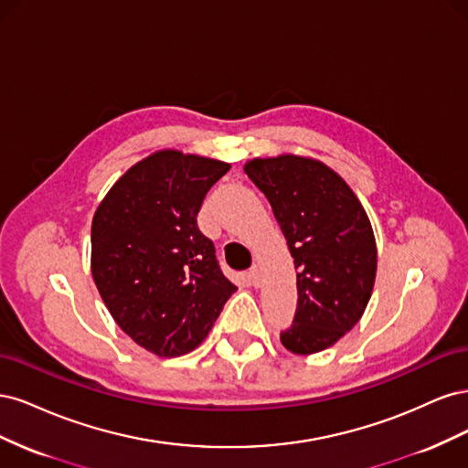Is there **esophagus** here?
<instances>
[{"mask_svg": "<svg viewBox=\"0 0 468 468\" xmlns=\"http://www.w3.org/2000/svg\"><path fill=\"white\" fill-rule=\"evenodd\" d=\"M248 279H250V282L253 287H260V282H261V271H260V267L258 265H253L250 271H248Z\"/></svg>", "mask_w": 468, "mask_h": 468, "instance_id": "1", "label": "esophagus"}]
</instances>
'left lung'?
I'll return each mask as SVG.
<instances>
[{"label": "left lung", "mask_w": 468, "mask_h": 468, "mask_svg": "<svg viewBox=\"0 0 468 468\" xmlns=\"http://www.w3.org/2000/svg\"><path fill=\"white\" fill-rule=\"evenodd\" d=\"M244 172L267 197L296 269L299 308L281 344L313 356L356 325L377 277V242L369 217L330 165L310 155L253 158Z\"/></svg>", "instance_id": "left-lung-1"}]
</instances>
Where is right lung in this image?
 <instances>
[{"mask_svg":"<svg viewBox=\"0 0 468 468\" xmlns=\"http://www.w3.org/2000/svg\"><path fill=\"white\" fill-rule=\"evenodd\" d=\"M230 164L165 148L131 165L91 222V275L119 328L158 357L203 344L236 291L197 226Z\"/></svg>","mask_w":468,"mask_h":468,"instance_id":"add662e5","label":"right lung"}]
</instances>
